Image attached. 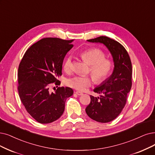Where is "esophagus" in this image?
Masks as SVG:
<instances>
[{
	"instance_id": "obj_1",
	"label": "esophagus",
	"mask_w": 155,
	"mask_h": 155,
	"mask_svg": "<svg viewBox=\"0 0 155 155\" xmlns=\"http://www.w3.org/2000/svg\"><path fill=\"white\" fill-rule=\"evenodd\" d=\"M75 93L78 95H83V93L82 92H80V91H76Z\"/></svg>"
}]
</instances>
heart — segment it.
<instances>
[{"mask_svg": "<svg viewBox=\"0 0 155 155\" xmlns=\"http://www.w3.org/2000/svg\"><path fill=\"white\" fill-rule=\"evenodd\" d=\"M81 58L90 65V76H75L67 79V84L70 87L80 91H84L94 83H101L106 80L113 69L112 60L106 58V54L99 48H91L84 51L81 54ZM72 57L69 56L65 60L63 67L66 72L72 71L73 63Z\"/></svg>", "mask_w": 155, "mask_h": 155, "instance_id": "1", "label": "heart"}]
</instances>
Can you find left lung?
<instances>
[{"instance_id":"obj_1","label":"left lung","mask_w":155,"mask_h":155,"mask_svg":"<svg viewBox=\"0 0 155 155\" xmlns=\"http://www.w3.org/2000/svg\"><path fill=\"white\" fill-rule=\"evenodd\" d=\"M87 41L102 43L113 58L114 68L112 75L94 90L101 94V97L90 95V103L85 109L92 120L108 123L119 116L126 104L128 93L132 87V62L126 49L114 39L100 36Z\"/></svg>"}]
</instances>
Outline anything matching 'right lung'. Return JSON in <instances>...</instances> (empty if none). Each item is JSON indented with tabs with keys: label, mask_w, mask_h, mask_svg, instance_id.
<instances>
[{
	"label": "right lung",
	"mask_w": 155,
	"mask_h": 155,
	"mask_svg": "<svg viewBox=\"0 0 155 155\" xmlns=\"http://www.w3.org/2000/svg\"><path fill=\"white\" fill-rule=\"evenodd\" d=\"M72 41L43 38L27 49L18 67L20 100L28 113L40 123L58 120L64 111L66 99L73 95L69 87L49 91L50 84H60L57 78L61 76L63 61L74 46Z\"/></svg>",
	"instance_id": "right-lung-1"
}]
</instances>
